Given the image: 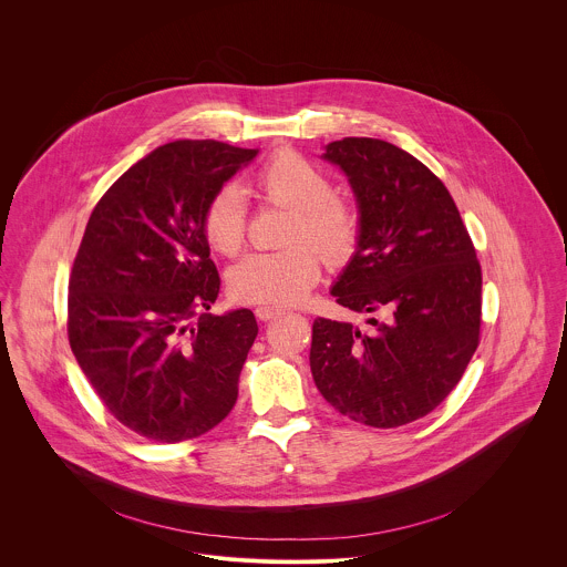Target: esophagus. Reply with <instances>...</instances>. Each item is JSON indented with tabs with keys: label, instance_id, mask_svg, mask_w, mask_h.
<instances>
[{
	"label": "esophagus",
	"instance_id": "34e87169",
	"mask_svg": "<svg viewBox=\"0 0 567 567\" xmlns=\"http://www.w3.org/2000/svg\"><path fill=\"white\" fill-rule=\"evenodd\" d=\"M281 315H284V310L270 308V306H259V308L255 310V317H257L259 321H272V319H277V317H281Z\"/></svg>",
	"mask_w": 567,
	"mask_h": 567
}]
</instances>
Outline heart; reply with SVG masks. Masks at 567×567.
Listing matches in <instances>:
<instances>
[{
  "label": "heart",
  "instance_id": "1",
  "mask_svg": "<svg viewBox=\"0 0 567 567\" xmlns=\"http://www.w3.org/2000/svg\"><path fill=\"white\" fill-rule=\"evenodd\" d=\"M261 200L290 209L286 244L279 252H252L229 272V292L236 301L255 306H290L301 301L321 279V257L340 264L351 257L360 238L355 207L333 194L323 167L299 153H277L257 174ZM203 231L209 246L227 257L246 243V207L243 189L223 185L207 203ZM312 243L318 249L308 247Z\"/></svg>",
  "mask_w": 567,
  "mask_h": 567
}]
</instances>
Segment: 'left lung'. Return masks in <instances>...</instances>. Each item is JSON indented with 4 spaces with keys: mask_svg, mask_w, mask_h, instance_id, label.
<instances>
[{
    "mask_svg": "<svg viewBox=\"0 0 567 567\" xmlns=\"http://www.w3.org/2000/svg\"><path fill=\"white\" fill-rule=\"evenodd\" d=\"M324 159L347 174L360 209L358 248L331 288L371 331L317 319L310 367L340 414L398 427L441 404L478 342L483 270L443 181L402 148L344 137Z\"/></svg>",
    "mask_w": 567,
    "mask_h": 567,
    "instance_id": "obj_1",
    "label": "left lung"
}]
</instances>
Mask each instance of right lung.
I'll return each mask as SVG.
<instances>
[{"label": "right lung", "instance_id": "add662e5", "mask_svg": "<svg viewBox=\"0 0 567 567\" xmlns=\"http://www.w3.org/2000/svg\"><path fill=\"white\" fill-rule=\"evenodd\" d=\"M257 153L214 140L159 146L86 223L70 277V344L100 402L151 441L196 439L238 400L257 321L250 310L207 315L220 277L203 216Z\"/></svg>", "mask_w": 567, "mask_h": 567}]
</instances>
